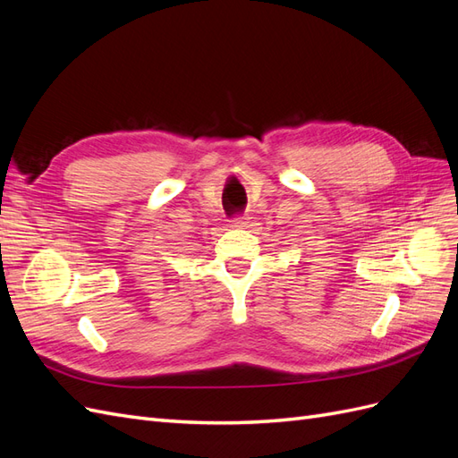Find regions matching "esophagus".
Listing matches in <instances>:
<instances>
[{
	"label": "esophagus",
	"instance_id": "obj_1",
	"mask_svg": "<svg viewBox=\"0 0 458 458\" xmlns=\"http://www.w3.org/2000/svg\"><path fill=\"white\" fill-rule=\"evenodd\" d=\"M248 224H250V221H248V217H234L231 221V227L233 229H246Z\"/></svg>",
	"mask_w": 458,
	"mask_h": 458
}]
</instances>
